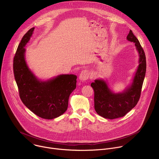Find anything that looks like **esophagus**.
Returning <instances> with one entry per match:
<instances>
[{"instance_id": "1", "label": "esophagus", "mask_w": 159, "mask_h": 159, "mask_svg": "<svg viewBox=\"0 0 159 159\" xmlns=\"http://www.w3.org/2000/svg\"><path fill=\"white\" fill-rule=\"evenodd\" d=\"M90 72L89 70H82L80 73V75H79V79L80 80H82V81H85V80H87V79H89V77H90Z\"/></svg>"}]
</instances>
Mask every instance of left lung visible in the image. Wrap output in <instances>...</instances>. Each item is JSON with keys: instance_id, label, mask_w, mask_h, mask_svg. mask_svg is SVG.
<instances>
[{"instance_id": "8db88e82", "label": "left lung", "mask_w": 159, "mask_h": 159, "mask_svg": "<svg viewBox=\"0 0 159 159\" xmlns=\"http://www.w3.org/2000/svg\"><path fill=\"white\" fill-rule=\"evenodd\" d=\"M127 39L133 42L139 53V65L132 84L121 93L115 94L108 88L102 80H95L91 83L94 91V108L101 116L107 119L123 117L138 103L141 95L146 73V57L143 48L131 30Z\"/></svg>"}]
</instances>
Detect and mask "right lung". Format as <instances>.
<instances>
[{
    "label": "right lung",
    "instance_id": "obj_1",
    "mask_svg": "<svg viewBox=\"0 0 159 159\" xmlns=\"http://www.w3.org/2000/svg\"><path fill=\"white\" fill-rule=\"evenodd\" d=\"M34 29H30L19 44L13 61L14 78L23 104L38 116L52 120L61 116L66 111L69 96L76 88L77 76L60 75L42 82L34 75L25 58V47Z\"/></svg>",
    "mask_w": 159,
    "mask_h": 159
}]
</instances>
